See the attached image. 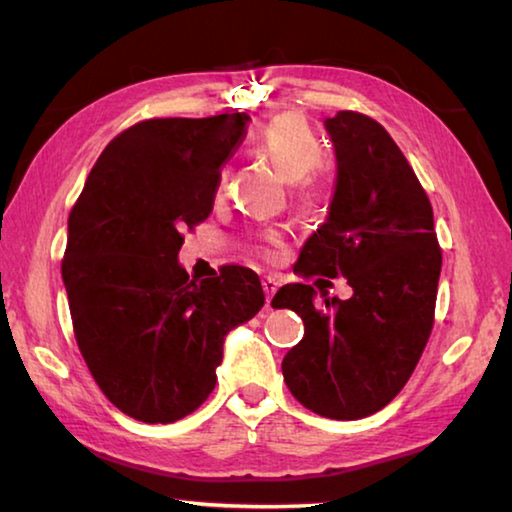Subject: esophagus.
<instances>
[{"mask_svg":"<svg viewBox=\"0 0 512 512\" xmlns=\"http://www.w3.org/2000/svg\"><path fill=\"white\" fill-rule=\"evenodd\" d=\"M262 287H264V293H266V302H271V298H273V293L277 291V287H280V282L275 280V277H271V275H266L264 280H262Z\"/></svg>","mask_w":512,"mask_h":512,"instance_id":"1","label":"esophagus"}]
</instances>
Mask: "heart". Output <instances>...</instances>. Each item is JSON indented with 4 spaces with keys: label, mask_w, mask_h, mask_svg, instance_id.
I'll return each mask as SVG.
<instances>
[{
    "label": "heart",
    "mask_w": 512,
    "mask_h": 512,
    "mask_svg": "<svg viewBox=\"0 0 512 512\" xmlns=\"http://www.w3.org/2000/svg\"><path fill=\"white\" fill-rule=\"evenodd\" d=\"M255 149L271 160L273 167L287 178L289 183H298V194L305 203H314L316 185L304 178L314 173L325 160V146L305 117L296 112H284L259 128L253 135ZM228 185V169L219 176V192ZM268 239H275L273 235Z\"/></svg>",
    "instance_id": "1"
}]
</instances>
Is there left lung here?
Instances as JSON below:
<instances>
[{
  "instance_id": "obj_1",
  "label": "left lung",
  "mask_w": 512,
  "mask_h": 512,
  "mask_svg": "<svg viewBox=\"0 0 512 512\" xmlns=\"http://www.w3.org/2000/svg\"><path fill=\"white\" fill-rule=\"evenodd\" d=\"M336 187L325 223L300 250L302 275L345 277L348 300L284 284L271 305L293 309L305 336L287 352L291 395L323 418L359 420L402 391L433 327L443 266L427 194L386 128L361 112L325 119Z\"/></svg>"
}]
</instances>
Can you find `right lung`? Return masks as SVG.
<instances>
[{"mask_svg": "<svg viewBox=\"0 0 512 512\" xmlns=\"http://www.w3.org/2000/svg\"><path fill=\"white\" fill-rule=\"evenodd\" d=\"M248 119L140 121L103 149L69 214L63 282L76 343L103 395L140 422L196 411L225 336L264 307L250 268L194 282L178 264L183 230L210 216Z\"/></svg>", "mask_w": 512, "mask_h": 512, "instance_id": "add662e5", "label": "right lung"}]
</instances>
